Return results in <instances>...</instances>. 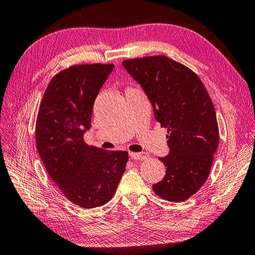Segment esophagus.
<instances>
[{
    "mask_svg": "<svg viewBox=\"0 0 255 255\" xmlns=\"http://www.w3.org/2000/svg\"><path fill=\"white\" fill-rule=\"evenodd\" d=\"M129 156L132 157L133 159L135 160H144L148 158V154L146 153H143V152H140V153H134V152H130L129 153Z\"/></svg>",
    "mask_w": 255,
    "mask_h": 255,
    "instance_id": "1",
    "label": "esophagus"
}]
</instances>
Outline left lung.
Returning <instances> with one entry per match:
<instances>
[{"mask_svg":"<svg viewBox=\"0 0 255 255\" xmlns=\"http://www.w3.org/2000/svg\"><path fill=\"white\" fill-rule=\"evenodd\" d=\"M122 65L148 96L155 119L168 129L170 152L159 157L166 175L153 190L167 201L183 202L203 186L218 148L212 100L194 71L167 56L128 59Z\"/></svg>","mask_w":255,"mask_h":255,"instance_id":"left-lung-1","label":"left lung"}]
</instances>
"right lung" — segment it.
Masks as SVG:
<instances>
[{
    "label": "right lung",
    "mask_w": 255,
    "mask_h": 255,
    "mask_svg": "<svg viewBox=\"0 0 255 255\" xmlns=\"http://www.w3.org/2000/svg\"><path fill=\"white\" fill-rule=\"evenodd\" d=\"M114 65H78L51 80L38 111L36 146L42 163L69 201L83 208L107 203L126 171L127 151L88 145L92 107Z\"/></svg>",
    "instance_id": "1"
}]
</instances>
